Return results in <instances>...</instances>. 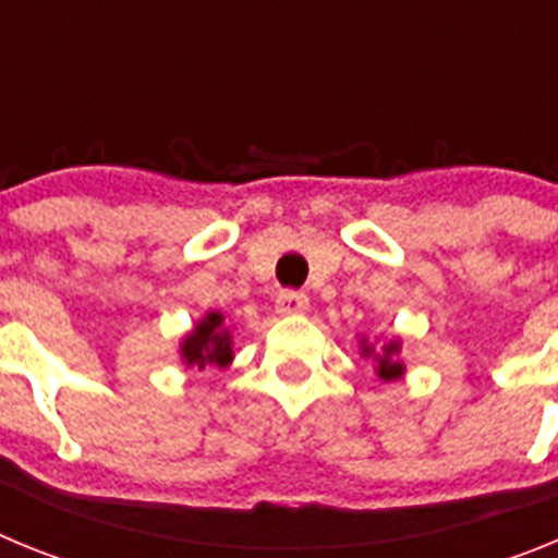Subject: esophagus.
Instances as JSON below:
<instances>
[{
    "label": "esophagus",
    "mask_w": 558,
    "mask_h": 558,
    "mask_svg": "<svg viewBox=\"0 0 558 558\" xmlns=\"http://www.w3.org/2000/svg\"><path fill=\"white\" fill-rule=\"evenodd\" d=\"M310 307V299L302 293V290H282L279 299H276V310L282 315H299V313H307Z\"/></svg>",
    "instance_id": "esophagus-1"
}]
</instances>
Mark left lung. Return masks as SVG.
Here are the masks:
<instances>
[{
	"instance_id": "1",
	"label": "left lung",
	"mask_w": 558,
	"mask_h": 558,
	"mask_svg": "<svg viewBox=\"0 0 558 558\" xmlns=\"http://www.w3.org/2000/svg\"><path fill=\"white\" fill-rule=\"evenodd\" d=\"M399 352V343L397 340H391V343H388L386 349H383V354H374V349L372 347H366V340H363V354H374V360H377L379 366H377V374L383 379H397L399 374H402V363H397V360H393V354Z\"/></svg>"
}]
</instances>
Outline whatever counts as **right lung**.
Returning a JSON list of instances; mask_svg holds the SVG:
<instances>
[{"label": "right lung", "instance_id": "1", "mask_svg": "<svg viewBox=\"0 0 558 558\" xmlns=\"http://www.w3.org/2000/svg\"><path fill=\"white\" fill-rule=\"evenodd\" d=\"M181 354H184L186 366H226L231 360V338L229 329H223V315H206L204 322L195 327V332L184 340Z\"/></svg>", "mask_w": 558, "mask_h": 558}]
</instances>
